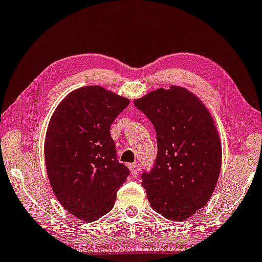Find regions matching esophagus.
<instances>
[{"label": "esophagus", "mask_w": 262, "mask_h": 262, "mask_svg": "<svg viewBox=\"0 0 262 262\" xmlns=\"http://www.w3.org/2000/svg\"><path fill=\"white\" fill-rule=\"evenodd\" d=\"M129 169H130V173L132 175H133L134 178H137L139 174H140V165H139L138 163H132L128 165Z\"/></svg>", "instance_id": "1"}]
</instances>
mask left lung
I'll list each match as a JSON object with an SVG mask.
<instances>
[{"label": "left lung", "mask_w": 262, "mask_h": 262, "mask_svg": "<svg viewBox=\"0 0 262 262\" xmlns=\"http://www.w3.org/2000/svg\"><path fill=\"white\" fill-rule=\"evenodd\" d=\"M151 123L157 156L141 174L152 209L173 221H184L204 207L216 186L221 144L213 118L185 88H161L134 101Z\"/></svg>", "instance_id": "left-lung-1"}]
</instances>
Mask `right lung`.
Returning a JSON list of instances; mask_svg holds the SVG:
<instances>
[{
	"mask_svg": "<svg viewBox=\"0 0 262 262\" xmlns=\"http://www.w3.org/2000/svg\"><path fill=\"white\" fill-rule=\"evenodd\" d=\"M129 100L99 85L70 93L49 122L45 141L53 192L69 213L89 223L114 208L130 171L118 162L110 128Z\"/></svg>",
	"mask_w": 262,
	"mask_h": 262,
	"instance_id": "add662e5",
	"label": "right lung"
}]
</instances>
